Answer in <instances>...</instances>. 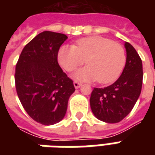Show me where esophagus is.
Segmentation results:
<instances>
[{
  "label": "esophagus",
  "instance_id": "obj_1",
  "mask_svg": "<svg viewBox=\"0 0 155 155\" xmlns=\"http://www.w3.org/2000/svg\"><path fill=\"white\" fill-rule=\"evenodd\" d=\"M74 88L78 89V88L81 87V84L80 83V82H78V81H74Z\"/></svg>",
  "mask_w": 155,
  "mask_h": 155
}]
</instances>
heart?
Returning <instances> with one entry per match:
<instances>
[{
  "label": "heart",
  "instance_id": "obj_1",
  "mask_svg": "<svg viewBox=\"0 0 155 155\" xmlns=\"http://www.w3.org/2000/svg\"><path fill=\"white\" fill-rule=\"evenodd\" d=\"M85 59L89 65L76 71L74 78L98 81L101 84L115 81L126 62L125 51L121 45L99 35L80 39L74 45H63L58 51V61L67 72L84 64Z\"/></svg>",
  "mask_w": 155,
  "mask_h": 155
}]
</instances>
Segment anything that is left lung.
<instances>
[{
	"instance_id": "left-lung-1",
	"label": "left lung",
	"mask_w": 155,
	"mask_h": 155,
	"mask_svg": "<svg viewBox=\"0 0 155 155\" xmlns=\"http://www.w3.org/2000/svg\"><path fill=\"white\" fill-rule=\"evenodd\" d=\"M124 46L126 63L120 78L108 87L94 88L90 99L94 116L106 123H118L125 118L141 93L142 61L132 45L125 42Z\"/></svg>"
}]
</instances>
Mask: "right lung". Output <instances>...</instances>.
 Here are the masks:
<instances>
[{
    "instance_id": "add662e5",
    "label": "right lung",
    "mask_w": 155,
    "mask_h": 155,
    "mask_svg": "<svg viewBox=\"0 0 155 155\" xmlns=\"http://www.w3.org/2000/svg\"><path fill=\"white\" fill-rule=\"evenodd\" d=\"M61 33L43 31L22 50L15 65L16 93L31 118L44 125L60 122L75 91L58 63V51L67 40Z\"/></svg>"
}]
</instances>
